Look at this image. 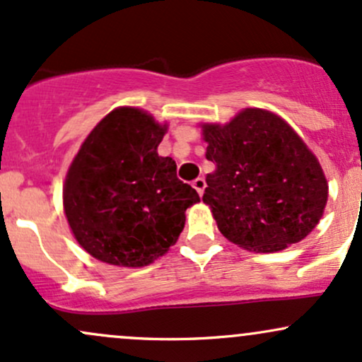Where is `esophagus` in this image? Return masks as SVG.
I'll list each match as a JSON object with an SVG mask.
<instances>
[{"mask_svg":"<svg viewBox=\"0 0 362 362\" xmlns=\"http://www.w3.org/2000/svg\"><path fill=\"white\" fill-rule=\"evenodd\" d=\"M205 186H206V182H205V180H203V177H197V180L193 181V188L197 189L200 197L203 194V192H205Z\"/></svg>","mask_w":362,"mask_h":362,"instance_id":"obj_1","label":"esophagus"}]
</instances>
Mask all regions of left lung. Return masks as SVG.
<instances>
[{
  "instance_id": "obj_1",
  "label": "left lung",
  "mask_w": 362,
  "mask_h": 362,
  "mask_svg": "<svg viewBox=\"0 0 362 362\" xmlns=\"http://www.w3.org/2000/svg\"><path fill=\"white\" fill-rule=\"evenodd\" d=\"M203 138L215 164L203 202L230 243L270 253L315 229L328 185L318 159L286 121L245 109L226 127L203 124Z\"/></svg>"
}]
</instances>
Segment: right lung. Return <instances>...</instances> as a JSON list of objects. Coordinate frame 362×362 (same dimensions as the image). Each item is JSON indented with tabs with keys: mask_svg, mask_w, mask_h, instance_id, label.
Instances as JSON below:
<instances>
[{
	"mask_svg": "<svg viewBox=\"0 0 362 362\" xmlns=\"http://www.w3.org/2000/svg\"><path fill=\"white\" fill-rule=\"evenodd\" d=\"M147 112L119 107L92 129L68 170L64 214L87 253L117 267H144L180 238L197 189L160 157L164 138Z\"/></svg>",
	"mask_w": 362,
	"mask_h": 362,
	"instance_id": "right-lung-1",
	"label": "right lung"
}]
</instances>
